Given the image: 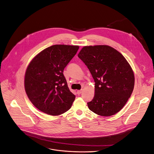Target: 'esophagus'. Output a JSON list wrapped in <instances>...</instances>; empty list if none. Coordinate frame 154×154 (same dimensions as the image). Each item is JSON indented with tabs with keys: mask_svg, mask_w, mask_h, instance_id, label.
<instances>
[{
	"mask_svg": "<svg viewBox=\"0 0 154 154\" xmlns=\"http://www.w3.org/2000/svg\"><path fill=\"white\" fill-rule=\"evenodd\" d=\"M82 93V90H77V94H79V95L81 94V93Z\"/></svg>",
	"mask_w": 154,
	"mask_h": 154,
	"instance_id": "esophagus-1",
	"label": "esophagus"
}]
</instances>
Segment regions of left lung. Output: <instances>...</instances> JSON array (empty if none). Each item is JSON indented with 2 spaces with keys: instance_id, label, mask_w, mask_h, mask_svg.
<instances>
[{
  "instance_id": "8db88e82",
  "label": "left lung",
  "mask_w": 154,
  "mask_h": 154,
  "mask_svg": "<svg viewBox=\"0 0 154 154\" xmlns=\"http://www.w3.org/2000/svg\"><path fill=\"white\" fill-rule=\"evenodd\" d=\"M78 57L89 69L95 82L88 109L98 115L110 116L123 107L135 85L132 69L125 58L108 45L85 46Z\"/></svg>"
}]
</instances>
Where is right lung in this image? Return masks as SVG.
<instances>
[{"label": "right lung", "mask_w": 154, "mask_h": 154, "mask_svg": "<svg viewBox=\"0 0 154 154\" xmlns=\"http://www.w3.org/2000/svg\"><path fill=\"white\" fill-rule=\"evenodd\" d=\"M79 48L77 45H54L30 62L25 75V89L38 110L58 116L71 108L75 96L69 90L63 71Z\"/></svg>", "instance_id": "right-lung-1"}]
</instances>
